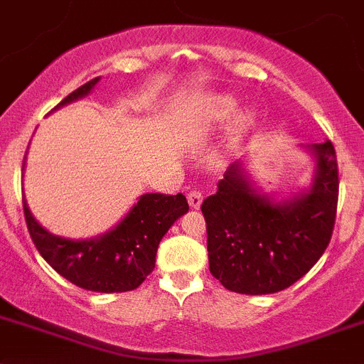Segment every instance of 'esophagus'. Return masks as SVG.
I'll return each instance as SVG.
<instances>
[{
  "label": "esophagus",
  "instance_id": "34e87169",
  "mask_svg": "<svg viewBox=\"0 0 364 364\" xmlns=\"http://www.w3.org/2000/svg\"><path fill=\"white\" fill-rule=\"evenodd\" d=\"M202 200H203L202 191H196V189H193V191L188 193V202H189V205H191V209H200V205H202Z\"/></svg>",
  "mask_w": 364,
  "mask_h": 364
}]
</instances>
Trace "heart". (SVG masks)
Wrapping results in <instances>:
<instances>
[{
  "label": "heart",
  "instance_id": "b5f03b06",
  "mask_svg": "<svg viewBox=\"0 0 364 364\" xmlns=\"http://www.w3.org/2000/svg\"><path fill=\"white\" fill-rule=\"evenodd\" d=\"M236 107H237V102L234 98H228V96H225V98H220V100H218V103H216L218 117L230 116V114L236 110ZM245 119H247V117H245Z\"/></svg>",
  "mask_w": 364,
  "mask_h": 364
}]
</instances>
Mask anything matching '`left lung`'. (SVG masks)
<instances>
[{
	"label": "left lung",
	"mask_w": 364,
	"mask_h": 364,
	"mask_svg": "<svg viewBox=\"0 0 364 364\" xmlns=\"http://www.w3.org/2000/svg\"><path fill=\"white\" fill-rule=\"evenodd\" d=\"M313 180L286 196L262 193L240 159L203 200L209 269L228 291L269 295L302 279L323 255L338 207V162L331 141L302 146Z\"/></svg>",
	"instance_id": "obj_1"
}]
</instances>
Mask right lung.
<instances>
[{
	"instance_id": "obj_1",
	"label": "right lung",
	"mask_w": 364,
	"mask_h": 364,
	"mask_svg": "<svg viewBox=\"0 0 364 364\" xmlns=\"http://www.w3.org/2000/svg\"><path fill=\"white\" fill-rule=\"evenodd\" d=\"M98 82L96 76L65 96L55 109L85 98ZM23 209L33 245L58 275L87 291L124 293L139 288L154 272L159 243L189 205L182 193L175 196L146 193L116 227L91 240L55 236L33 218L24 198Z\"/></svg>"
}]
</instances>
